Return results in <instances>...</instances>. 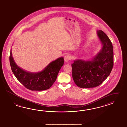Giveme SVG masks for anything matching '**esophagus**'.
Listing matches in <instances>:
<instances>
[{
    "label": "esophagus",
    "mask_w": 127,
    "mask_h": 127,
    "mask_svg": "<svg viewBox=\"0 0 127 127\" xmlns=\"http://www.w3.org/2000/svg\"><path fill=\"white\" fill-rule=\"evenodd\" d=\"M70 60V55H65V56L64 57V60H65V62H69V61Z\"/></svg>",
    "instance_id": "esophagus-1"
}]
</instances>
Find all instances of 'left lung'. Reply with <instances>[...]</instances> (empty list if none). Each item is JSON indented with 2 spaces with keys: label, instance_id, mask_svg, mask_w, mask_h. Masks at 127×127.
Wrapping results in <instances>:
<instances>
[{
  "label": "left lung",
  "instance_id": "left-lung-1",
  "mask_svg": "<svg viewBox=\"0 0 127 127\" xmlns=\"http://www.w3.org/2000/svg\"><path fill=\"white\" fill-rule=\"evenodd\" d=\"M102 47L91 60L77 59L72 64V78L80 88H89L101 85L109 76L113 66V46L101 30L96 31Z\"/></svg>",
  "mask_w": 127,
  "mask_h": 127
}]
</instances>
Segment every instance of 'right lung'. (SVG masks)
I'll list each match as a JSON object with an SVG mask.
<instances>
[{"label":"right lung","instance_id":"1","mask_svg":"<svg viewBox=\"0 0 127 127\" xmlns=\"http://www.w3.org/2000/svg\"><path fill=\"white\" fill-rule=\"evenodd\" d=\"M10 63L12 71L20 82L31 91H43L49 89L57 79L59 72L64 64V58L59 57L49 63L42 71L31 72L20 67L12 56L11 49Z\"/></svg>","mask_w":127,"mask_h":127}]
</instances>
